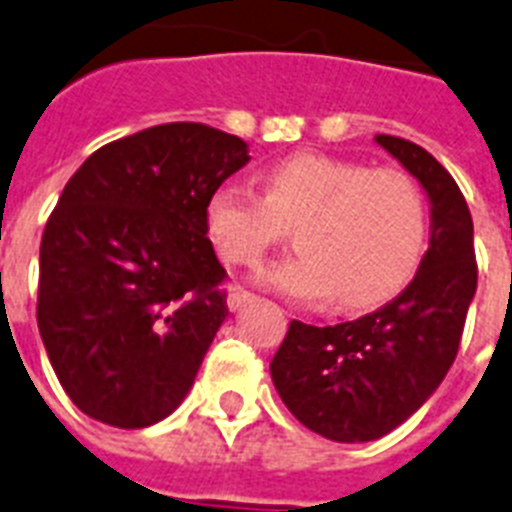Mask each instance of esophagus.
Instances as JSON below:
<instances>
[{
	"label": "esophagus",
	"mask_w": 512,
	"mask_h": 512,
	"mask_svg": "<svg viewBox=\"0 0 512 512\" xmlns=\"http://www.w3.org/2000/svg\"><path fill=\"white\" fill-rule=\"evenodd\" d=\"M249 299H252V294L249 292H244V289H231V292H228V299H226V305H228V310H231V313H236V310H239V307L242 305H247Z\"/></svg>",
	"instance_id": "obj_1"
}]
</instances>
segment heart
<instances>
[{"mask_svg": "<svg viewBox=\"0 0 512 512\" xmlns=\"http://www.w3.org/2000/svg\"><path fill=\"white\" fill-rule=\"evenodd\" d=\"M205 226L226 265L255 268L297 228L294 260L260 273L297 302L365 310L410 281L426 249V202L413 178L326 155H289L263 173V197L226 184L207 202Z\"/></svg>", "mask_w": 512, "mask_h": 512, "instance_id": "1", "label": "heart"}]
</instances>
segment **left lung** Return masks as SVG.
Listing matches in <instances>:
<instances>
[{
	"instance_id": "8db88e82",
	"label": "left lung",
	"mask_w": 512,
	"mask_h": 512,
	"mask_svg": "<svg viewBox=\"0 0 512 512\" xmlns=\"http://www.w3.org/2000/svg\"><path fill=\"white\" fill-rule=\"evenodd\" d=\"M429 199V249L400 297L336 326L292 321L270 378L302 426L331 442H373L429 400L458 355L476 294L473 220L455 178L423 147L376 136Z\"/></svg>"
}]
</instances>
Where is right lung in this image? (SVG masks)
I'll use <instances>...</instances> for the list:
<instances>
[{"instance_id": "obj_1", "label": "right lung", "mask_w": 512, "mask_h": 512, "mask_svg": "<svg viewBox=\"0 0 512 512\" xmlns=\"http://www.w3.org/2000/svg\"><path fill=\"white\" fill-rule=\"evenodd\" d=\"M247 141L165 123L97 149L49 215L39 331L73 405L118 429L168 418L228 315L205 210Z\"/></svg>"}]
</instances>
